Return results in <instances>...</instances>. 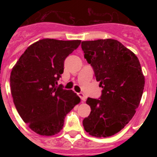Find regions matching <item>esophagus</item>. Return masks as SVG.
I'll use <instances>...</instances> for the list:
<instances>
[{
    "label": "esophagus",
    "mask_w": 157,
    "mask_h": 157,
    "mask_svg": "<svg viewBox=\"0 0 157 157\" xmlns=\"http://www.w3.org/2000/svg\"><path fill=\"white\" fill-rule=\"evenodd\" d=\"M77 95L79 96V97H80V98H81V101H82V102H84V101H86V96L85 95V94H84L83 93H78L77 94Z\"/></svg>",
    "instance_id": "34e87169"
}]
</instances>
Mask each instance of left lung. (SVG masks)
<instances>
[{"mask_svg":"<svg viewBox=\"0 0 157 157\" xmlns=\"http://www.w3.org/2000/svg\"><path fill=\"white\" fill-rule=\"evenodd\" d=\"M84 57L102 87L100 98H88L91 112L83 120L84 129L97 138L121 131L135 114L145 79L139 59L113 39L81 42Z\"/></svg>","mask_w":157,"mask_h":157,"instance_id":"8db88e82","label":"left lung"}]
</instances>
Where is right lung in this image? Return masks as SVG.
<instances>
[{"label": "right lung", "mask_w": 157, "mask_h": 157, "mask_svg": "<svg viewBox=\"0 0 157 157\" xmlns=\"http://www.w3.org/2000/svg\"><path fill=\"white\" fill-rule=\"evenodd\" d=\"M80 44L79 40H40L25 50L12 69L13 103L23 121L36 134H58L66 115L81 101L73 91L58 85L64 60Z\"/></svg>", "instance_id": "obj_1"}]
</instances>
